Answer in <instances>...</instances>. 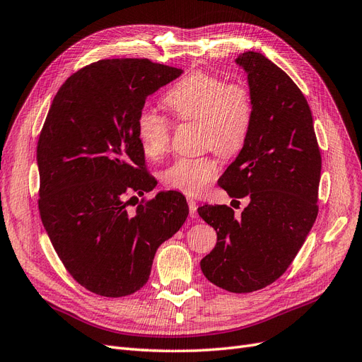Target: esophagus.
<instances>
[{"mask_svg": "<svg viewBox=\"0 0 362 362\" xmlns=\"http://www.w3.org/2000/svg\"><path fill=\"white\" fill-rule=\"evenodd\" d=\"M188 206H189V215H191V218H197V209H198L197 202H194V199H188Z\"/></svg>", "mask_w": 362, "mask_h": 362, "instance_id": "1", "label": "esophagus"}]
</instances>
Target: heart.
<instances>
[{"label":"heart","mask_w":362,"mask_h":362,"mask_svg":"<svg viewBox=\"0 0 362 362\" xmlns=\"http://www.w3.org/2000/svg\"><path fill=\"white\" fill-rule=\"evenodd\" d=\"M164 104L180 122L198 124L199 146L225 158L243 149L255 115L250 90L245 85L230 83L206 71H194L179 80L165 92ZM136 136L143 153L158 160L170 147L168 120L143 109L136 119ZM218 173V160L210 155L179 158L160 173V180L170 189L195 197L209 188Z\"/></svg>","instance_id":"b5f03b06"}]
</instances>
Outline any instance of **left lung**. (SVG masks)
<instances>
[{
    "instance_id": "obj_1",
    "label": "left lung",
    "mask_w": 362,
    "mask_h": 362,
    "mask_svg": "<svg viewBox=\"0 0 362 362\" xmlns=\"http://www.w3.org/2000/svg\"><path fill=\"white\" fill-rule=\"evenodd\" d=\"M235 62L247 73L255 115L245 147L218 183L250 203L242 216L225 204L198 207V215L218 233L202 259L204 276L246 293L282 276L305 242L319 210L322 158L310 107L292 78L258 52Z\"/></svg>"
}]
</instances>
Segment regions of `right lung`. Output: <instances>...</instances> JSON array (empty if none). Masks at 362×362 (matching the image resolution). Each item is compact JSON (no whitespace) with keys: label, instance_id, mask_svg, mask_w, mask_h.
<instances>
[{"label":"right lung","instance_id":"obj_1","mask_svg":"<svg viewBox=\"0 0 362 362\" xmlns=\"http://www.w3.org/2000/svg\"><path fill=\"white\" fill-rule=\"evenodd\" d=\"M182 73L146 58L92 62L65 80L40 132V216L66 272L97 296L143 288L156 249L188 218L176 191L129 210L136 194L156 185L144 171L137 115L147 95Z\"/></svg>","mask_w":362,"mask_h":362}]
</instances>
